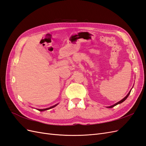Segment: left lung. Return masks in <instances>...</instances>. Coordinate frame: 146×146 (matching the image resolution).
I'll list each match as a JSON object with an SVG mask.
<instances>
[{
	"instance_id": "8db88e82",
	"label": "left lung",
	"mask_w": 146,
	"mask_h": 146,
	"mask_svg": "<svg viewBox=\"0 0 146 146\" xmlns=\"http://www.w3.org/2000/svg\"><path fill=\"white\" fill-rule=\"evenodd\" d=\"M131 90L130 91V92H129V94H128L125 97V98H123V99H122L121 100H120V101H119V102H118L117 103H116V104H114V105H112V106H110V107H108V108H113V107H114V106H116V105H118V104H121V103H122L123 102V101H125L126 99H127V98H128V97H129V94H130V92H131Z\"/></svg>"
}]
</instances>
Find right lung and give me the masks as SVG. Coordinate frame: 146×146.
<instances>
[{
	"label": "right lung",
	"mask_w": 146,
	"mask_h": 146,
	"mask_svg": "<svg viewBox=\"0 0 146 146\" xmlns=\"http://www.w3.org/2000/svg\"><path fill=\"white\" fill-rule=\"evenodd\" d=\"M56 105H57V104H56V105H54V106H52V107H50V108H45V109H38V110H39V111H45V110H49V109H50V108H54V107H56Z\"/></svg>",
	"instance_id": "1"
}]
</instances>
